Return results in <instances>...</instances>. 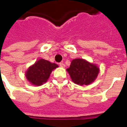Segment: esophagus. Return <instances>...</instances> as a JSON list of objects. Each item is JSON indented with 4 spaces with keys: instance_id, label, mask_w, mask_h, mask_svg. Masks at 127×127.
Masks as SVG:
<instances>
[{
    "instance_id": "esophagus-1",
    "label": "esophagus",
    "mask_w": 127,
    "mask_h": 127,
    "mask_svg": "<svg viewBox=\"0 0 127 127\" xmlns=\"http://www.w3.org/2000/svg\"><path fill=\"white\" fill-rule=\"evenodd\" d=\"M59 66H61V67H64L65 65H64V64L63 63H59Z\"/></svg>"
}]
</instances>
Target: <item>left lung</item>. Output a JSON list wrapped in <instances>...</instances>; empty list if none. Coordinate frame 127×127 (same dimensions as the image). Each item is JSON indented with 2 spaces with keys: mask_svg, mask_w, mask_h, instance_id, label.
Returning <instances> with one entry per match:
<instances>
[{
  "mask_svg": "<svg viewBox=\"0 0 127 127\" xmlns=\"http://www.w3.org/2000/svg\"><path fill=\"white\" fill-rule=\"evenodd\" d=\"M66 70L73 82L79 85L90 84L95 79L99 73L97 66L81 59L73 60L70 67Z\"/></svg>",
  "mask_w": 127,
  "mask_h": 127,
  "instance_id": "8db88e82",
  "label": "left lung"
}]
</instances>
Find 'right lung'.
Wrapping results in <instances>:
<instances>
[{
    "instance_id": "add662e5",
    "label": "right lung",
    "mask_w": 127,
    "mask_h": 127,
    "mask_svg": "<svg viewBox=\"0 0 127 127\" xmlns=\"http://www.w3.org/2000/svg\"><path fill=\"white\" fill-rule=\"evenodd\" d=\"M58 66L56 64L40 59L28 68L26 77L32 85H41L46 82L52 71Z\"/></svg>"
}]
</instances>
